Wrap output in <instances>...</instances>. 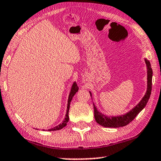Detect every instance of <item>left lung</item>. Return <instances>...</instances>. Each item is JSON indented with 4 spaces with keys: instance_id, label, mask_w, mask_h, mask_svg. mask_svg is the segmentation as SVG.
Masks as SVG:
<instances>
[{
    "instance_id": "left-lung-1",
    "label": "left lung",
    "mask_w": 161,
    "mask_h": 161,
    "mask_svg": "<svg viewBox=\"0 0 161 161\" xmlns=\"http://www.w3.org/2000/svg\"><path fill=\"white\" fill-rule=\"evenodd\" d=\"M145 63L147 65V92L145 93L144 97L141 100L140 102L135 106L134 108H132L130 112L126 114L125 115L119 116V117H108L102 114L97 110V108L93 105V109H94V117L95 120L98 124L105 127H112L117 128L124 127V126L130 124L134 119L137 117L145 106H146L148 100H149L150 94H151L152 91V78H153V70L150 65V63L149 60L145 59ZM91 96V93L90 92Z\"/></svg>"
}]
</instances>
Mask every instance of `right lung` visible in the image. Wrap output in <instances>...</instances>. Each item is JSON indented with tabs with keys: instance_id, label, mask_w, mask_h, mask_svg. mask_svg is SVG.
<instances>
[{
	"instance_id": "obj_1",
	"label": "right lung",
	"mask_w": 161,
	"mask_h": 161,
	"mask_svg": "<svg viewBox=\"0 0 161 161\" xmlns=\"http://www.w3.org/2000/svg\"><path fill=\"white\" fill-rule=\"evenodd\" d=\"M78 87L77 86L76 83H74L73 85L72 86V88H71V91L70 93V95H69V98H68V106H67V113H66V116L65 118V120L63 121V123L60 124L57 127H55L54 128H52L50 130H48V131H55V130H59L63 129L64 127H65L67 123H68V120H69V116H68V112H69V108H70V101L72 100L73 97L74 96V95L76 93L78 92Z\"/></svg>"
}]
</instances>
